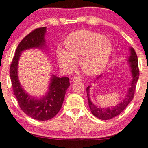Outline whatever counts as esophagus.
Wrapping results in <instances>:
<instances>
[{
	"mask_svg": "<svg viewBox=\"0 0 148 148\" xmlns=\"http://www.w3.org/2000/svg\"><path fill=\"white\" fill-rule=\"evenodd\" d=\"M81 81V79L80 77H78V76H75L72 79V82H79Z\"/></svg>",
	"mask_w": 148,
	"mask_h": 148,
	"instance_id": "34e87169",
	"label": "esophagus"
}]
</instances>
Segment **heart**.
<instances>
[{
  "instance_id": "obj_1",
  "label": "heart",
  "mask_w": 148,
  "mask_h": 148,
  "mask_svg": "<svg viewBox=\"0 0 148 148\" xmlns=\"http://www.w3.org/2000/svg\"><path fill=\"white\" fill-rule=\"evenodd\" d=\"M65 49L58 46L56 57L60 66L70 72L79 61L81 70L88 75L101 73L108 65L112 44L109 38L95 32L81 29L70 34L65 40Z\"/></svg>"
}]
</instances>
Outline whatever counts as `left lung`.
<instances>
[{
  "label": "left lung",
  "instance_id": "8db88e82",
  "mask_svg": "<svg viewBox=\"0 0 148 148\" xmlns=\"http://www.w3.org/2000/svg\"><path fill=\"white\" fill-rule=\"evenodd\" d=\"M130 56L128 58V63L130 65L131 68V74L132 76V80L130 83V87L128 89L127 94H126L125 98L120 103L117 104V106L113 107H108V108H100L94 104L92 102L90 98V85L87 88V94H88V104L90 106V110H91L92 114L95 116L97 118L101 119V120H109L116 116L125 109L127 105L131 102L134 98L135 89H136V83L138 81V76H139V69H138V58L137 55L135 52L134 49L132 47L130 48ZM101 76L97 77L99 79Z\"/></svg>",
  "mask_w": 148,
  "mask_h": 148
}]
</instances>
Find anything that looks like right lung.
Here are the masks:
<instances>
[{
  "label": "right lung",
  "mask_w": 148,
  "mask_h": 148,
  "mask_svg": "<svg viewBox=\"0 0 148 148\" xmlns=\"http://www.w3.org/2000/svg\"><path fill=\"white\" fill-rule=\"evenodd\" d=\"M45 27L37 28L21 40L15 51L10 69L14 94L21 109L27 116L38 121L49 120L58 114L63 105L67 88L70 85L69 78H59L52 74L48 92L39 99L28 94L21 86L18 76V65L21 52L31 48H45Z\"/></svg>",
  "instance_id": "right-lung-1"
}]
</instances>
